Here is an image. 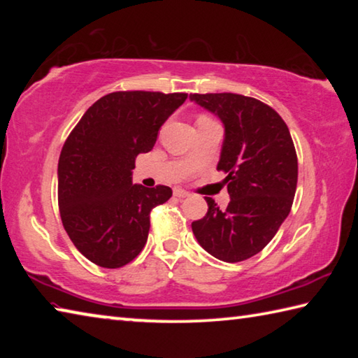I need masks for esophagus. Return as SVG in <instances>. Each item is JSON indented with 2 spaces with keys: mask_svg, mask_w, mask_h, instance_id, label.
Instances as JSON below:
<instances>
[{
  "mask_svg": "<svg viewBox=\"0 0 358 358\" xmlns=\"http://www.w3.org/2000/svg\"><path fill=\"white\" fill-rule=\"evenodd\" d=\"M173 196L178 197V199H186V197H189V192L185 191V189H180V187H177V189H173Z\"/></svg>",
  "mask_w": 358,
  "mask_h": 358,
  "instance_id": "esophagus-1",
  "label": "esophagus"
}]
</instances>
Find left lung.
I'll return each instance as SVG.
<instances>
[{"label":"left lung","mask_w":358,"mask_h":358,"mask_svg":"<svg viewBox=\"0 0 358 358\" xmlns=\"http://www.w3.org/2000/svg\"><path fill=\"white\" fill-rule=\"evenodd\" d=\"M224 126L217 171L227 177L230 202L220 210L205 197L208 211L191 224L205 251L222 262L256 256L275 237L292 207L299 162L284 120L270 106L234 93L189 94Z\"/></svg>","instance_id":"left-lung-1"}]
</instances>
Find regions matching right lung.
<instances>
[{
    "mask_svg": "<svg viewBox=\"0 0 358 358\" xmlns=\"http://www.w3.org/2000/svg\"><path fill=\"white\" fill-rule=\"evenodd\" d=\"M186 98L157 92L106 94L64 142L58 161L59 215L72 243L93 264L120 268L143 250L150 211L167 202L172 189L134 185L132 169Z\"/></svg>",
    "mask_w": 358,
    "mask_h": 358,
    "instance_id": "add662e5",
    "label": "right lung"
}]
</instances>
